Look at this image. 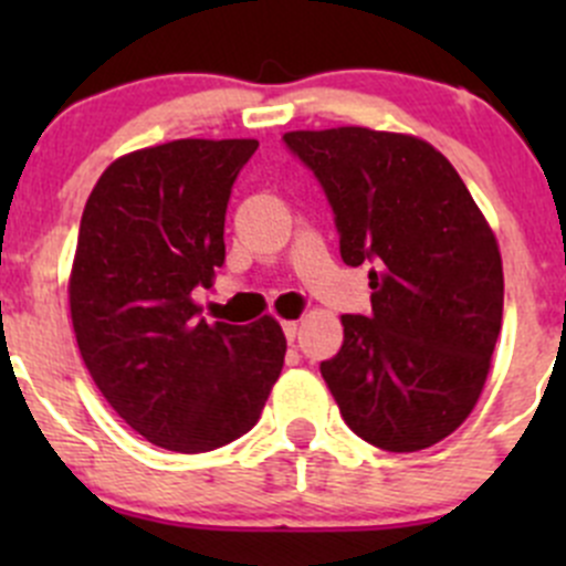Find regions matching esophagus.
Returning <instances> with one entry per match:
<instances>
[{
  "instance_id": "34e87169",
  "label": "esophagus",
  "mask_w": 566,
  "mask_h": 566,
  "mask_svg": "<svg viewBox=\"0 0 566 566\" xmlns=\"http://www.w3.org/2000/svg\"><path fill=\"white\" fill-rule=\"evenodd\" d=\"M282 331L284 336H287V342H295V336H298V323H295V319H284Z\"/></svg>"
}]
</instances>
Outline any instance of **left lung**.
Instances as JSON below:
<instances>
[{"instance_id":"obj_1","label":"left lung","mask_w":566,"mask_h":566,"mask_svg":"<svg viewBox=\"0 0 566 566\" xmlns=\"http://www.w3.org/2000/svg\"><path fill=\"white\" fill-rule=\"evenodd\" d=\"M282 142L334 210L339 254L369 262L373 312L342 315L319 364L345 424L386 452L452 436L482 394L504 312L499 243L432 145L369 128L293 130Z\"/></svg>"}]
</instances>
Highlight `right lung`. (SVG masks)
Returning <instances> with one entry per match:
<instances>
[{
  "label": "right lung",
  "mask_w": 566,
  "mask_h": 566,
  "mask_svg": "<svg viewBox=\"0 0 566 566\" xmlns=\"http://www.w3.org/2000/svg\"><path fill=\"white\" fill-rule=\"evenodd\" d=\"M256 147L177 139L136 150L84 205L71 273L78 350L119 419L169 452L241 438L282 375L276 319L208 323L191 298L224 265L227 202Z\"/></svg>",
  "instance_id": "right-lung-1"
}]
</instances>
